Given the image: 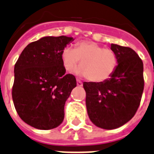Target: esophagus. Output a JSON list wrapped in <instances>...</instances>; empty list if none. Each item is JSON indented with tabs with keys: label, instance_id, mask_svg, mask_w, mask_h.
Masks as SVG:
<instances>
[{
	"label": "esophagus",
	"instance_id": "34e87169",
	"mask_svg": "<svg viewBox=\"0 0 154 154\" xmlns=\"http://www.w3.org/2000/svg\"><path fill=\"white\" fill-rule=\"evenodd\" d=\"M77 86H79V87H81V86L83 85V83H82V82H81V81H80V80H77Z\"/></svg>",
	"mask_w": 154,
	"mask_h": 154
}]
</instances>
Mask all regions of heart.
I'll return each mask as SVG.
<instances>
[{
	"instance_id": "heart-1",
	"label": "heart",
	"mask_w": 154,
	"mask_h": 154,
	"mask_svg": "<svg viewBox=\"0 0 154 154\" xmlns=\"http://www.w3.org/2000/svg\"><path fill=\"white\" fill-rule=\"evenodd\" d=\"M62 64L67 72H73L81 60L77 73L93 83H103L115 73L119 60L111 49L104 48L92 41H80L75 48L66 47L61 53Z\"/></svg>"
}]
</instances>
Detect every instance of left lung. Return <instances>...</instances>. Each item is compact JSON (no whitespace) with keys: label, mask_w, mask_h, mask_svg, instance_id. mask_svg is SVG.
Masks as SVG:
<instances>
[{"label":"left lung","mask_w":154,"mask_h":154,"mask_svg":"<svg viewBox=\"0 0 154 154\" xmlns=\"http://www.w3.org/2000/svg\"><path fill=\"white\" fill-rule=\"evenodd\" d=\"M111 49L119 60L112 77L103 83H83L90 120L106 130L118 128L133 118L144 89L143 62L137 53L117 44Z\"/></svg>","instance_id":"left-lung-1"}]
</instances>
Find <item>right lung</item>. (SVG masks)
Segmentation results:
<instances>
[{"instance_id":"add662e5","label":"right lung","mask_w":154,"mask_h":154,"mask_svg":"<svg viewBox=\"0 0 154 154\" xmlns=\"http://www.w3.org/2000/svg\"><path fill=\"white\" fill-rule=\"evenodd\" d=\"M72 41L64 35L43 37L27 45L15 64V108L36 129H53L64 119L65 103L77 81L73 74H66L61 53Z\"/></svg>"}]
</instances>
